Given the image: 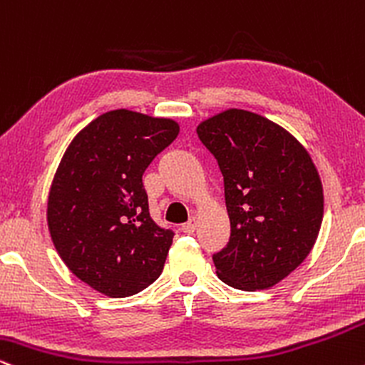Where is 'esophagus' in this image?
Instances as JSON below:
<instances>
[{"label":"esophagus","mask_w":365,"mask_h":365,"mask_svg":"<svg viewBox=\"0 0 365 365\" xmlns=\"http://www.w3.org/2000/svg\"><path fill=\"white\" fill-rule=\"evenodd\" d=\"M195 229H196V218H191L190 222H186V224H182V227H181V230L184 234H192L195 232Z\"/></svg>","instance_id":"34e87169"}]
</instances>
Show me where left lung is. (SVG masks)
Segmentation results:
<instances>
[{"label": "left lung", "instance_id": "left-lung-1", "mask_svg": "<svg viewBox=\"0 0 365 365\" xmlns=\"http://www.w3.org/2000/svg\"><path fill=\"white\" fill-rule=\"evenodd\" d=\"M224 174L230 239L217 275L255 292L277 285L309 255L323 222V184L304 145L280 124L227 109L196 128Z\"/></svg>", "mask_w": 365, "mask_h": 365}]
</instances>
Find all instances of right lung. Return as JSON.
I'll list each match as a JSON object with an SVG mask.
<instances>
[{
    "instance_id": "1",
    "label": "right lung",
    "mask_w": 365,
    "mask_h": 365,
    "mask_svg": "<svg viewBox=\"0 0 365 365\" xmlns=\"http://www.w3.org/2000/svg\"><path fill=\"white\" fill-rule=\"evenodd\" d=\"M179 135L169 118L115 109L81 130L59 162L47 227L70 272L107 297H130L160 277L174 232L148 212L145 169Z\"/></svg>"
}]
</instances>
